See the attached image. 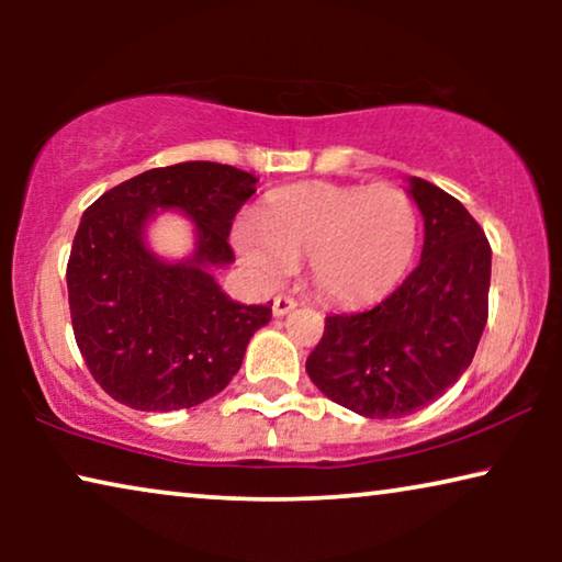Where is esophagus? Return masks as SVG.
I'll use <instances>...</instances> for the list:
<instances>
[{
  "label": "esophagus",
  "instance_id": "34e87169",
  "mask_svg": "<svg viewBox=\"0 0 562 562\" xmlns=\"http://www.w3.org/2000/svg\"><path fill=\"white\" fill-rule=\"evenodd\" d=\"M296 310V302L291 296H276L273 299V314L276 317H286L289 312Z\"/></svg>",
  "mask_w": 562,
  "mask_h": 562
}]
</instances>
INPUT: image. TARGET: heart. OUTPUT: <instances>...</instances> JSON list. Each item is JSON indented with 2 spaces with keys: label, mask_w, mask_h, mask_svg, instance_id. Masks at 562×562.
<instances>
[{
  "label": "heart",
  "mask_w": 562,
  "mask_h": 562,
  "mask_svg": "<svg viewBox=\"0 0 562 562\" xmlns=\"http://www.w3.org/2000/svg\"><path fill=\"white\" fill-rule=\"evenodd\" d=\"M419 243L412 196L391 183H296L268 196L263 220L243 214L233 245L243 263L273 286L310 258V281L327 302H379L404 281Z\"/></svg>",
  "instance_id": "1"
}]
</instances>
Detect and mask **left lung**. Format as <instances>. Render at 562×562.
Segmentation results:
<instances>
[{
	"label": "left lung",
	"instance_id": "left-lung-1",
	"mask_svg": "<svg viewBox=\"0 0 562 562\" xmlns=\"http://www.w3.org/2000/svg\"><path fill=\"white\" fill-rule=\"evenodd\" d=\"M425 220L422 260L371 310L333 314L306 373L322 394L371 419H398L440 398L471 366L488 319L491 245L463 204L406 179Z\"/></svg>",
	"mask_w": 562,
	"mask_h": 562
}]
</instances>
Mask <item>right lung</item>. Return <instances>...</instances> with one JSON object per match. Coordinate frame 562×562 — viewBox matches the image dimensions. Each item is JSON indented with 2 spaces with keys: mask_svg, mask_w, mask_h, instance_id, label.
I'll use <instances>...</instances> for the list:
<instances>
[{
  "mask_svg": "<svg viewBox=\"0 0 562 562\" xmlns=\"http://www.w3.org/2000/svg\"><path fill=\"white\" fill-rule=\"evenodd\" d=\"M258 179L235 166L187 160L104 191L83 212L66 268L76 345L114 402L140 412L191 409L240 371L271 304L229 299L214 268L235 263L227 237ZM160 211L195 227V250L168 261L147 245Z\"/></svg>",
  "mask_w": 562,
  "mask_h": 562,
  "instance_id": "obj_1",
  "label": "right lung"
}]
</instances>
